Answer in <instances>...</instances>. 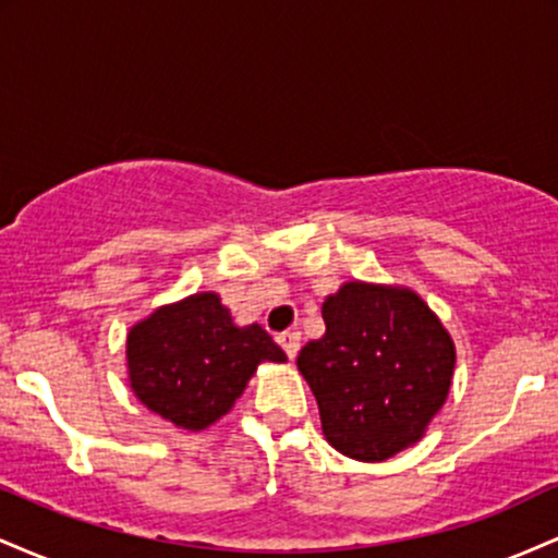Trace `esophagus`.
<instances>
[{
    "label": "esophagus",
    "mask_w": 558,
    "mask_h": 558,
    "mask_svg": "<svg viewBox=\"0 0 558 558\" xmlns=\"http://www.w3.org/2000/svg\"><path fill=\"white\" fill-rule=\"evenodd\" d=\"M278 343L283 345V351L288 354V360H293V356H296L299 349H301V332H299V330H286V332H280Z\"/></svg>",
    "instance_id": "1"
}]
</instances>
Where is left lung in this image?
Returning a JSON list of instances; mask_svg holds the SVG:
<instances>
[{"label": "left lung", "mask_w": 558, "mask_h": 558, "mask_svg": "<svg viewBox=\"0 0 558 558\" xmlns=\"http://www.w3.org/2000/svg\"><path fill=\"white\" fill-rule=\"evenodd\" d=\"M325 336L299 351L328 444L356 462L414 446L446 403L457 349L430 306L399 286L351 280L323 301Z\"/></svg>", "instance_id": "1"}]
</instances>
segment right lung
I'll return each mask as SVG.
<instances>
[{"label": "right lung", "mask_w": 558, "mask_h": 558, "mask_svg": "<svg viewBox=\"0 0 558 558\" xmlns=\"http://www.w3.org/2000/svg\"><path fill=\"white\" fill-rule=\"evenodd\" d=\"M128 380L146 409L183 430H204L233 403L262 362H286L257 323L239 328L217 293L159 306L128 332Z\"/></svg>", "instance_id": "obj_1"}]
</instances>
